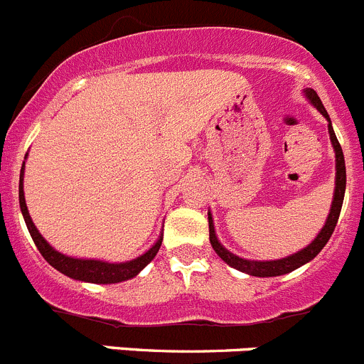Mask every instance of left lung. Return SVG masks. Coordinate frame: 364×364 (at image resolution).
Listing matches in <instances>:
<instances>
[{"mask_svg": "<svg viewBox=\"0 0 364 364\" xmlns=\"http://www.w3.org/2000/svg\"><path fill=\"white\" fill-rule=\"evenodd\" d=\"M304 96L309 100L311 105L321 114V116L327 119V130H328V137H331V144L334 148V155H336V182H334V196H332V203H331V210H328V216L325 220V225L321 227V230L318 232L316 237L311 241L307 247H304L302 250H299L296 254L288 255V257L282 259H275V261H252V259H245L240 257V255L232 254L230 250L223 247L220 243L216 236V228H214V221H213V214L210 210L207 213L209 216V241L213 245L214 252L227 262L228 266L232 268L240 269V272L248 273L252 277H279V275H286V273L293 272V269L300 268V266L307 264L309 261H313L318 254L321 252V248L327 245V241L331 240L332 232H334L336 223H338V218H340L341 213V205H343V198H345V188H347V169H345V157H343V150L340 146V141L336 137L334 128H332L331 117H328L327 110H325L323 103L321 100L318 98L316 92L313 89H304Z\"/></svg>", "mask_w": 364, "mask_h": 364, "instance_id": "left-lung-1", "label": "left lung"}]
</instances>
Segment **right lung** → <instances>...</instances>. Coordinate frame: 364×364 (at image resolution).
<instances>
[{"label": "right lung", "mask_w": 364, "mask_h": 364, "mask_svg": "<svg viewBox=\"0 0 364 364\" xmlns=\"http://www.w3.org/2000/svg\"><path fill=\"white\" fill-rule=\"evenodd\" d=\"M28 155H24V161H26ZM24 162L21 166V175H19V207L21 213H23L24 223L28 227L30 236H32L33 243L39 248V252L43 254V257L53 266L55 269H58L60 273L68 275L69 279L82 280V282H91V284H117L123 282V280L134 279L136 275H139L141 269L146 268L154 257L157 255L159 248L162 243V232L161 236L157 237L154 245H151L150 250L144 252L139 257L132 259V261L124 262H109V261H100V259H82V257H71V255H65L62 252L55 250L50 243L43 237L39 230H37L36 223L32 221L28 213V207H26V200H24Z\"/></svg>", "instance_id": "1"}]
</instances>
